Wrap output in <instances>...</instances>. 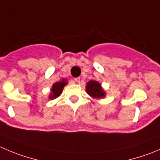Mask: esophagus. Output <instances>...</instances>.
<instances>
[{
	"label": "esophagus",
	"mask_w": 160,
	"mask_h": 160,
	"mask_svg": "<svg viewBox=\"0 0 160 160\" xmlns=\"http://www.w3.org/2000/svg\"><path fill=\"white\" fill-rule=\"evenodd\" d=\"M80 80H81V79H80V78H74V82L77 83L80 82Z\"/></svg>",
	"instance_id": "obj_1"
}]
</instances>
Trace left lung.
<instances>
[{"label":"left lung","instance_id":"left-lung-1","mask_svg":"<svg viewBox=\"0 0 160 160\" xmlns=\"http://www.w3.org/2000/svg\"><path fill=\"white\" fill-rule=\"evenodd\" d=\"M86 91L93 99H103L106 97L105 90L96 80H90L86 83Z\"/></svg>","mask_w":160,"mask_h":160}]
</instances>
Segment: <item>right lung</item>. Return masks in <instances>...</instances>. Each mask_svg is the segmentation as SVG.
I'll return each instance as SVG.
<instances>
[{"label": "right lung", "mask_w": 160, "mask_h": 160, "mask_svg": "<svg viewBox=\"0 0 160 160\" xmlns=\"http://www.w3.org/2000/svg\"><path fill=\"white\" fill-rule=\"evenodd\" d=\"M68 83V79L66 78H62L60 81L55 82L52 86L51 92L48 95V99L53 100V99H56L60 97L63 92V88Z\"/></svg>", "instance_id": "1"}]
</instances>
